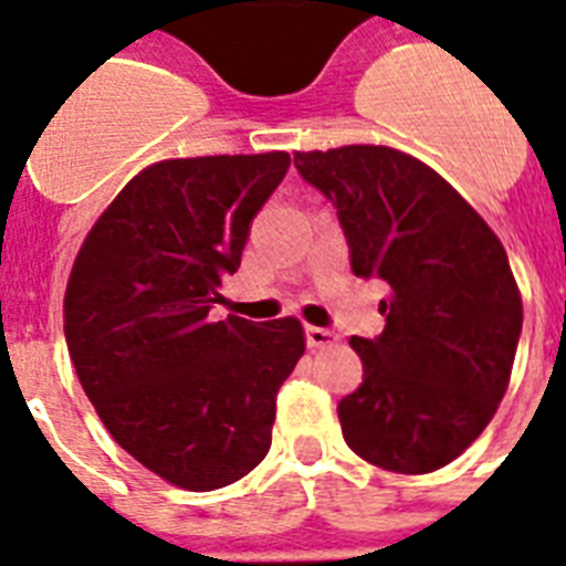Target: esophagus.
Returning <instances> with one entry per match:
<instances>
[{
    "label": "esophagus",
    "mask_w": 566,
    "mask_h": 566,
    "mask_svg": "<svg viewBox=\"0 0 566 566\" xmlns=\"http://www.w3.org/2000/svg\"><path fill=\"white\" fill-rule=\"evenodd\" d=\"M306 343L308 349H329L337 343V335L329 329H321V326H306Z\"/></svg>",
    "instance_id": "esophagus-1"
}]
</instances>
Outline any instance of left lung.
Masks as SVG:
<instances>
[{
    "instance_id": "1",
    "label": "left lung",
    "mask_w": 566,
    "mask_h": 566,
    "mask_svg": "<svg viewBox=\"0 0 566 566\" xmlns=\"http://www.w3.org/2000/svg\"><path fill=\"white\" fill-rule=\"evenodd\" d=\"M294 166L337 209L352 272L389 286L384 335L349 340L364 384L337 403L343 438L380 470H441L484 432L513 375L524 306L504 245L398 148L294 151Z\"/></svg>"
}]
</instances>
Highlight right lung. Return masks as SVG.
Here are the masks:
<instances>
[{
	"instance_id": "add662e5",
	"label": "right lung",
	"mask_w": 566,
	"mask_h": 566,
	"mask_svg": "<svg viewBox=\"0 0 566 566\" xmlns=\"http://www.w3.org/2000/svg\"><path fill=\"white\" fill-rule=\"evenodd\" d=\"M286 151L159 159L91 226L65 289V340L111 438L168 484L211 492L272 447L274 398L306 352L297 317L211 321Z\"/></svg>"
}]
</instances>
